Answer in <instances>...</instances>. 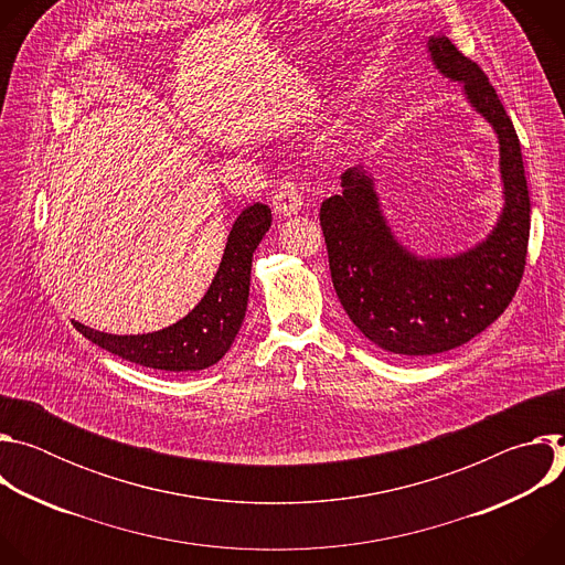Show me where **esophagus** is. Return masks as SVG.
<instances>
[{"mask_svg":"<svg viewBox=\"0 0 565 565\" xmlns=\"http://www.w3.org/2000/svg\"><path fill=\"white\" fill-rule=\"evenodd\" d=\"M303 205V199H301V192H299V185L295 181H281L275 196H273V207L277 214H284V216H290V214H297Z\"/></svg>","mask_w":565,"mask_h":565,"instance_id":"obj_1","label":"esophagus"}]
</instances>
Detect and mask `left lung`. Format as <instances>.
Masks as SVG:
<instances>
[{"label": "left lung", "instance_id": "1", "mask_svg": "<svg viewBox=\"0 0 565 565\" xmlns=\"http://www.w3.org/2000/svg\"><path fill=\"white\" fill-rule=\"evenodd\" d=\"M429 53L499 134L505 207L492 234L469 253L418 259L393 238L371 177L362 168L342 174V192L319 210L333 286L364 338L395 355L445 353L486 331L516 295L530 238L521 142L497 89L447 38H431Z\"/></svg>", "mask_w": 565, "mask_h": 565}]
</instances>
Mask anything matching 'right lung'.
<instances>
[{
  "instance_id": "right-lung-1",
  "label": "right lung",
  "mask_w": 565,
  "mask_h": 565,
  "mask_svg": "<svg viewBox=\"0 0 565 565\" xmlns=\"http://www.w3.org/2000/svg\"><path fill=\"white\" fill-rule=\"evenodd\" d=\"M270 221V207L264 203L238 214L205 297L177 324L147 335H109L79 321H73V327L100 349L140 366L179 373L216 364L232 347L246 317L253 255Z\"/></svg>"
}]
</instances>
